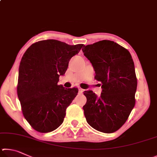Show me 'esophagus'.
I'll use <instances>...</instances> for the list:
<instances>
[{
	"mask_svg": "<svg viewBox=\"0 0 157 157\" xmlns=\"http://www.w3.org/2000/svg\"><path fill=\"white\" fill-rule=\"evenodd\" d=\"M78 91H79V93H83V89H82L81 87H78Z\"/></svg>",
	"mask_w": 157,
	"mask_h": 157,
	"instance_id": "esophagus-1",
	"label": "esophagus"
}]
</instances>
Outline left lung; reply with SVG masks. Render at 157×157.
Masks as SVG:
<instances>
[{
    "instance_id": "obj_1",
    "label": "left lung",
    "mask_w": 157,
    "mask_h": 157,
    "mask_svg": "<svg viewBox=\"0 0 157 157\" xmlns=\"http://www.w3.org/2000/svg\"><path fill=\"white\" fill-rule=\"evenodd\" d=\"M83 47L85 56L94 69V78L103 89L98 97L91 90L84 92L85 117L95 130L114 132L125 123L135 105L137 78L132 58L127 49L111 40Z\"/></svg>"
}]
</instances>
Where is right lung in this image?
<instances>
[{"label": "right lung", "instance_id": "add662e5", "mask_svg": "<svg viewBox=\"0 0 157 157\" xmlns=\"http://www.w3.org/2000/svg\"><path fill=\"white\" fill-rule=\"evenodd\" d=\"M83 44L70 45L49 39L33 43L25 52L19 66L17 94L23 114L33 129L50 132L62 124L66 109L76 97V87L59 86L71 58Z\"/></svg>", "mask_w": 157, "mask_h": 157}]
</instances>
